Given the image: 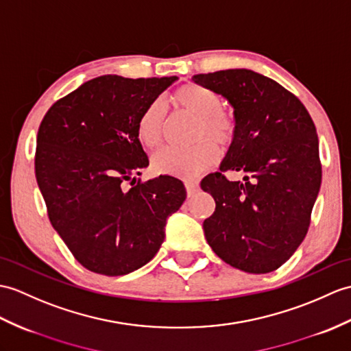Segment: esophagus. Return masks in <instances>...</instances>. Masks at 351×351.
I'll use <instances>...</instances> for the list:
<instances>
[{"mask_svg": "<svg viewBox=\"0 0 351 351\" xmlns=\"http://www.w3.org/2000/svg\"><path fill=\"white\" fill-rule=\"evenodd\" d=\"M199 189V182L197 181H193V179H185V190L189 193V195L194 194Z\"/></svg>", "mask_w": 351, "mask_h": 351, "instance_id": "34e87169", "label": "esophagus"}]
</instances>
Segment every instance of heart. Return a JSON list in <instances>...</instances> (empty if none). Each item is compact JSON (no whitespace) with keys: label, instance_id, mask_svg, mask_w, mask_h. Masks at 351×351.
I'll return each instance as SVG.
<instances>
[{"label":"heart","instance_id":"b5f03b06","mask_svg":"<svg viewBox=\"0 0 351 351\" xmlns=\"http://www.w3.org/2000/svg\"><path fill=\"white\" fill-rule=\"evenodd\" d=\"M170 103L195 118L193 138L197 142L189 148L158 151L152 158V167L157 173L191 178L217 161L219 151L215 141L227 148L236 141L239 124L232 110L221 108V97L197 84L179 86L170 95ZM165 124V110L158 101H152L137 119V141L148 149L157 148L162 141Z\"/></svg>","mask_w":351,"mask_h":351}]
</instances>
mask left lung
I'll return each mask as SVG.
<instances>
[{
  "mask_svg": "<svg viewBox=\"0 0 351 351\" xmlns=\"http://www.w3.org/2000/svg\"><path fill=\"white\" fill-rule=\"evenodd\" d=\"M195 84L226 97L239 132L219 170L200 186L215 200L205 238L227 265L267 274L302 243L322 184L319 137L308 110L278 82L245 69L195 75ZM246 175L229 182L224 171Z\"/></svg>",
  "mask_w": 351,
  "mask_h": 351,
  "instance_id": "1",
  "label": "left lung"
}]
</instances>
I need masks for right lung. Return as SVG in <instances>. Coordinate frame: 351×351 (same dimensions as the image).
I'll return each mask as SVG.
<instances>
[{
  "instance_id": "1",
  "label": "right lung",
  "mask_w": 351,
  "mask_h": 351,
  "mask_svg": "<svg viewBox=\"0 0 351 351\" xmlns=\"http://www.w3.org/2000/svg\"><path fill=\"white\" fill-rule=\"evenodd\" d=\"M176 79H91L53 103L38 127L34 167L49 219L88 271L119 276L148 263L186 197L173 176L136 178L149 165L137 119Z\"/></svg>"
}]
</instances>
